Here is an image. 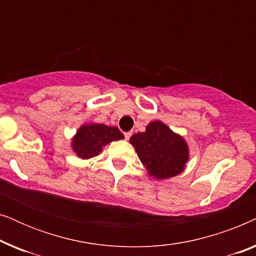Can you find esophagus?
Masks as SVG:
<instances>
[{
  "label": "esophagus",
  "mask_w": 256,
  "mask_h": 256,
  "mask_svg": "<svg viewBox=\"0 0 256 256\" xmlns=\"http://www.w3.org/2000/svg\"><path fill=\"white\" fill-rule=\"evenodd\" d=\"M130 136H132V132H124V138H126V140H129V138H130Z\"/></svg>",
  "instance_id": "obj_1"
}]
</instances>
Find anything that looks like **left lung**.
<instances>
[{"label": "left lung", "instance_id": "obj_1", "mask_svg": "<svg viewBox=\"0 0 256 256\" xmlns=\"http://www.w3.org/2000/svg\"><path fill=\"white\" fill-rule=\"evenodd\" d=\"M130 143L149 174L157 180L180 174L188 160V149L184 140L160 121L148 124L144 132L132 135Z\"/></svg>", "mask_w": 256, "mask_h": 256}]
</instances>
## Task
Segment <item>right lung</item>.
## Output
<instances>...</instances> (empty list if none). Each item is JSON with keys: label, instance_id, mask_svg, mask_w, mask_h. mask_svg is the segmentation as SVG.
<instances>
[{"label": "right lung", "instance_id": "add662e5", "mask_svg": "<svg viewBox=\"0 0 256 256\" xmlns=\"http://www.w3.org/2000/svg\"><path fill=\"white\" fill-rule=\"evenodd\" d=\"M121 138H124V134L118 127H108L106 124H85L76 132L72 146L78 157L87 160L96 156L107 143Z\"/></svg>", "mask_w": 256, "mask_h": 256}]
</instances>
